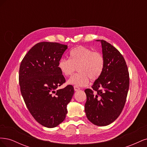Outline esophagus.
<instances>
[{
    "mask_svg": "<svg viewBox=\"0 0 147 147\" xmlns=\"http://www.w3.org/2000/svg\"><path fill=\"white\" fill-rule=\"evenodd\" d=\"M74 90H75V91H77L80 90V88L78 86H74Z\"/></svg>",
    "mask_w": 147,
    "mask_h": 147,
    "instance_id": "obj_1",
    "label": "esophagus"
}]
</instances>
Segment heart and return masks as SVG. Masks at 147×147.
Here are the masks:
<instances>
[{"label":"heart","mask_w":147,"mask_h":147,"mask_svg":"<svg viewBox=\"0 0 147 147\" xmlns=\"http://www.w3.org/2000/svg\"><path fill=\"white\" fill-rule=\"evenodd\" d=\"M61 73L65 77L72 75L77 68L78 73L69 78L67 83L77 86H85L92 80L98 79L104 72L105 59L100 53L84 46L71 50L69 59L61 58L57 64Z\"/></svg>","instance_id":"obj_1"}]
</instances>
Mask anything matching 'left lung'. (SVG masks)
<instances>
[{"instance_id":"8db88e82","label":"left lung","mask_w":147,"mask_h":147,"mask_svg":"<svg viewBox=\"0 0 147 147\" xmlns=\"http://www.w3.org/2000/svg\"><path fill=\"white\" fill-rule=\"evenodd\" d=\"M97 41L101 42L105 67L92 90H84L87 98L84 111L92 123L104 126L113 123L122 112L129 86V75L126 61L117 49L103 40Z\"/></svg>"}]
</instances>
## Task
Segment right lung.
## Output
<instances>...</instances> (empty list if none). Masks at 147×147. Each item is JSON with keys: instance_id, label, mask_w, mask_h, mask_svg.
Masks as SVG:
<instances>
[{"instance_id": "add662e5", "label": "right lung", "mask_w": 147, "mask_h": 147, "mask_svg": "<svg viewBox=\"0 0 147 147\" xmlns=\"http://www.w3.org/2000/svg\"><path fill=\"white\" fill-rule=\"evenodd\" d=\"M67 45L43 42L35 45L22 60L19 83L29 112L42 126L52 128L65 118L67 105L74 93L72 85L57 88L65 82L57 64Z\"/></svg>"}]
</instances>
